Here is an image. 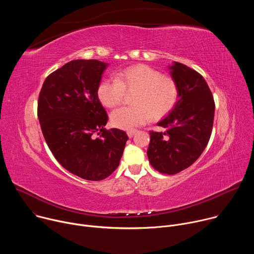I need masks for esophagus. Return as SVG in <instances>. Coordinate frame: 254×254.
<instances>
[{
	"label": "esophagus",
	"mask_w": 254,
	"mask_h": 254,
	"mask_svg": "<svg viewBox=\"0 0 254 254\" xmlns=\"http://www.w3.org/2000/svg\"><path fill=\"white\" fill-rule=\"evenodd\" d=\"M127 135H128V137L130 138V137H132V136L136 133V130H134V129H132V130H127Z\"/></svg>",
	"instance_id": "obj_1"
}]
</instances>
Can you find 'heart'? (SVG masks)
Listing matches in <instances>:
<instances>
[{"label":"heart","instance_id":"1","mask_svg":"<svg viewBox=\"0 0 254 254\" xmlns=\"http://www.w3.org/2000/svg\"><path fill=\"white\" fill-rule=\"evenodd\" d=\"M96 92L106 107L120 104L126 92H134L132 106L120 107L111 116L113 125L123 129L142 126L152 118L165 117L173 110L179 96L178 85L172 77L162 75L157 69L144 64L127 67L118 72L116 78L102 80Z\"/></svg>","mask_w":254,"mask_h":254}]
</instances>
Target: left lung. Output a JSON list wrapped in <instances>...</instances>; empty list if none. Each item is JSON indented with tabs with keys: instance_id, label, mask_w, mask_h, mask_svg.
<instances>
[{
	"instance_id": "obj_1",
	"label": "left lung",
	"mask_w": 254,
	"mask_h": 254,
	"mask_svg": "<svg viewBox=\"0 0 254 254\" xmlns=\"http://www.w3.org/2000/svg\"><path fill=\"white\" fill-rule=\"evenodd\" d=\"M168 68L178 85V101L158 123L166 130L150 131L147 154L154 169L174 175L190 167L205 150L212 132L215 103L197 71L179 62Z\"/></svg>"
}]
</instances>
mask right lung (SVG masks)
<instances>
[{"label": "right lung", "mask_w": 254, "mask_h": 254, "mask_svg": "<svg viewBox=\"0 0 254 254\" xmlns=\"http://www.w3.org/2000/svg\"><path fill=\"white\" fill-rule=\"evenodd\" d=\"M108 63L72 60L44 81L38 119L44 138L59 164L84 180L100 181L120 165L127 134L104 128L108 117L97 87ZM100 134L94 139L93 133Z\"/></svg>", "instance_id": "right-lung-1"}]
</instances>
